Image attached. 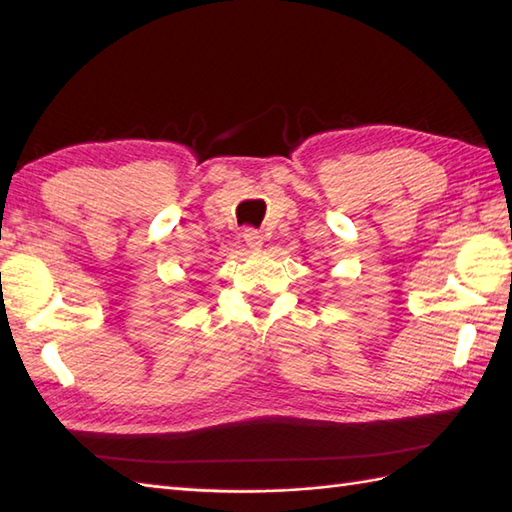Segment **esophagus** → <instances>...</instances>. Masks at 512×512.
<instances>
[{
	"instance_id": "obj_1",
	"label": "esophagus",
	"mask_w": 512,
	"mask_h": 512,
	"mask_svg": "<svg viewBox=\"0 0 512 512\" xmlns=\"http://www.w3.org/2000/svg\"><path fill=\"white\" fill-rule=\"evenodd\" d=\"M244 242H246V246L250 250H259V248L264 246V235L259 233V231H255V228H246V231H244Z\"/></svg>"
}]
</instances>
